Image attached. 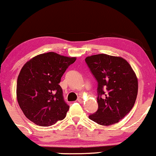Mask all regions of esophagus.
I'll return each instance as SVG.
<instances>
[{
    "label": "esophagus",
    "mask_w": 156,
    "mask_h": 156,
    "mask_svg": "<svg viewBox=\"0 0 156 156\" xmlns=\"http://www.w3.org/2000/svg\"><path fill=\"white\" fill-rule=\"evenodd\" d=\"M77 101L79 102V103H83V98H82V97H80V98H79L78 99H77Z\"/></svg>",
    "instance_id": "1"
}]
</instances>
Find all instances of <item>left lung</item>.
Instances as JSON below:
<instances>
[{"label": "left lung", "mask_w": 156, "mask_h": 156, "mask_svg": "<svg viewBox=\"0 0 156 156\" xmlns=\"http://www.w3.org/2000/svg\"><path fill=\"white\" fill-rule=\"evenodd\" d=\"M85 62L98 80V110L88 118L102 126L118 123L136 100L138 82L125 58L107 54L87 56Z\"/></svg>", "instance_id": "left-lung-1"}]
</instances>
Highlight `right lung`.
<instances>
[{
    "label": "right lung",
    "mask_w": 156,
    "mask_h": 156,
    "mask_svg": "<svg viewBox=\"0 0 156 156\" xmlns=\"http://www.w3.org/2000/svg\"><path fill=\"white\" fill-rule=\"evenodd\" d=\"M76 59L49 52L34 56L22 67L17 80V100L26 118L35 124L49 126L65 118L69 105L58 83Z\"/></svg>",
    "instance_id": "right-lung-1"
}]
</instances>
